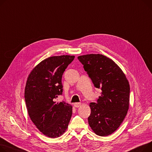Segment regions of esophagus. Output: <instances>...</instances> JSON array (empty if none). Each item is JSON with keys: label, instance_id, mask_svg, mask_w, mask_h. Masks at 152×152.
<instances>
[{"label": "esophagus", "instance_id": "1", "mask_svg": "<svg viewBox=\"0 0 152 152\" xmlns=\"http://www.w3.org/2000/svg\"><path fill=\"white\" fill-rule=\"evenodd\" d=\"M80 105H81V103H75L74 104V106H75V107H79Z\"/></svg>", "mask_w": 152, "mask_h": 152}]
</instances>
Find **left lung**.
<instances>
[{"mask_svg":"<svg viewBox=\"0 0 152 152\" xmlns=\"http://www.w3.org/2000/svg\"><path fill=\"white\" fill-rule=\"evenodd\" d=\"M92 79L102 90L96 103H90L88 124L94 132L107 136L120 126L129 104V84L125 75L112 59L102 54H87L77 57Z\"/></svg>","mask_w":152,"mask_h":152,"instance_id":"1","label":"left lung"}]
</instances>
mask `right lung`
<instances>
[{"instance_id":"1","label":"right lung","mask_w":152,"mask_h":152,"mask_svg":"<svg viewBox=\"0 0 152 152\" xmlns=\"http://www.w3.org/2000/svg\"><path fill=\"white\" fill-rule=\"evenodd\" d=\"M74 56L48 57L30 73L25 87L24 98L30 118L41 132L50 138L62 136L72 115V106L57 103L62 94V77Z\"/></svg>"}]
</instances>
